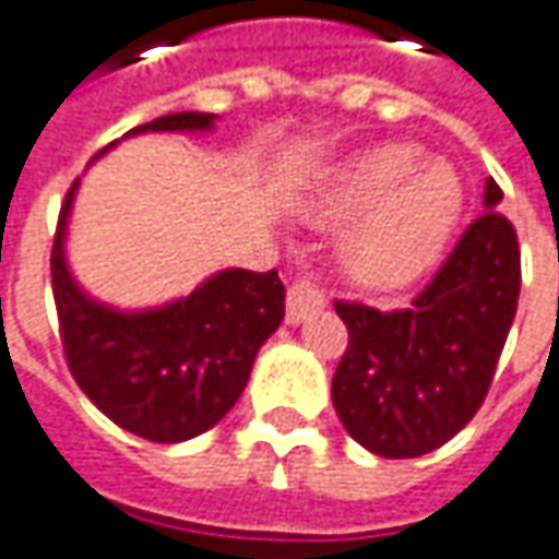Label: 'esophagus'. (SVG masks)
<instances>
[{
    "label": "esophagus",
    "mask_w": 559,
    "mask_h": 559,
    "mask_svg": "<svg viewBox=\"0 0 559 559\" xmlns=\"http://www.w3.org/2000/svg\"><path fill=\"white\" fill-rule=\"evenodd\" d=\"M325 307V294L312 284V281H297L287 290V322L300 325L304 319H310Z\"/></svg>",
    "instance_id": "esophagus-1"
}]
</instances>
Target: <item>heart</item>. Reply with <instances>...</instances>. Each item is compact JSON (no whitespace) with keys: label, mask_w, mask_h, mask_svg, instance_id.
Here are the masks:
<instances>
[{"label":"heart","mask_w":559,"mask_h":559,"mask_svg":"<svg viewBox=\"0 0 559 559\" xmlns=\"http://www.w3.org/2000/svg\"><path fill=\"white\" fill-rule=\"evenodd\" d=\"M417 145L364 151L319 189L307 217L345 227L342 269L370 290L405 287L424 275L449 243L465 205L459 177L443 160L420 164Z\"/></svg>","instance_id":"1"}]
</instances>
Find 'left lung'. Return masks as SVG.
<instances>
[{
    "label": "left lung",
    "instance_id": "8db88e82",
    "mask_svg": "<svg viewBox=\"0 0 559 559\" xmlns=\"http://www.w3.org/2000/svg\"><path fill=\"white\" fill-rule=\"evenodd\" d=\"M484 182V214L408 310L335 304L345 357L332 402L345 430L373 455L417 459L449 443L480 408L519 307V240Z\"/></svg>",
    "mask_w": 559,
    "mask_h": 559
}]
</instances>
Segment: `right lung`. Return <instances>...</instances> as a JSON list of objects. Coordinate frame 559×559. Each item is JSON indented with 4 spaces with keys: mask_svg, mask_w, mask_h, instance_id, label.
<instances>
[{
    "mask_svg": "<svg viewBox=\"0 0 559 559\" xmlns=\"http://www.w3.org/2000/svg\"><path fill=\"white\" fill-rule=\"evenodd\" d=\"M214 119L192 110L167 114L129 135H195L212 132ZM79 182L66 195L50 259L69 370L122 430L151 443L192 440L212 430L243 395L259 347L284 319V284L278 272L221 269L189 297L160 307L119 310L100 304L75 281L66 255Z\"/></svg>",
    "mask_w": 559,
    "mask_h": 559,
    "instance_id": "right-lung-1",
    "label": "right lung"
}]
</instances>
